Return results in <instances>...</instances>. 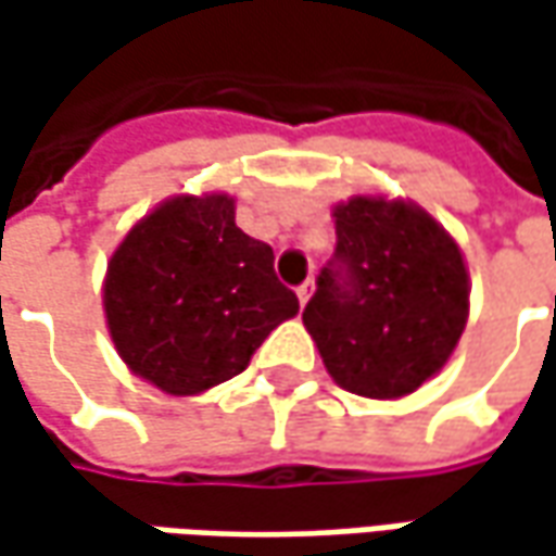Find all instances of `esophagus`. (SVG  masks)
I'll list each match as a JSON object with an SVG mask.
<instances>
[{"label": "esophagus", "mask_w": 556, "mask_h": 556, "mask_svg": "<svg viewBox=\"0 0 556 556\" xmlns=\"http://www.w3.org/2000/svg\"><path fill=\"white\" fill-rule=\"evenodd\" d=\"M312 290H315V281H303L300 288H296V296H300V303H309V296H312Z\"/></svg>", "instance_id": "34e87169"}]
</instances>
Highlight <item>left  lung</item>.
Masks as SVG:
<instances>
[{
	"mask_svg": "<svg viewBox=\"0 0 556 556\" xmlns=\"http://www.w3.org/2000/svg\"><path fill=\"white\" fill-rule=\"evenodd\" d=\"M333 219V256L303 309L325 368L355 395L415 393L445 365L467 325L458 244L402 201L353 198Z\"/></svg>",
	"mask_w": 556,
	"mask_h": 556,
	"instance_id": "left-lung-1",
	"label": "left lung"
}]
</instances>
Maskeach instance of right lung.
Instances as JSON below:
<instances>
[{"mask_svg": "<svg viewBox=\"0 0 556 556\" xmlns=\"http://www.w3.org/2000/svg\"><path fill=\"white\" fill-rule=\"evenodd\" d=\"M296 309L271 247L235 225L225 194L157 206L126 235L104 281L117 353L173 395L203 393L244 371Z\"/></svg>", "mask_w": 556, "mask_h": 556, "instance_id": "1", "label": "right lung"}]
</instances>
